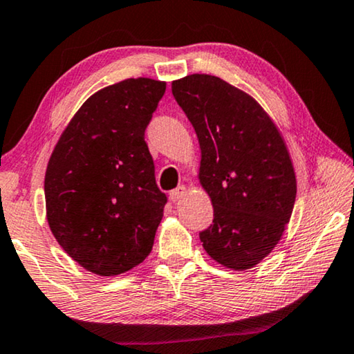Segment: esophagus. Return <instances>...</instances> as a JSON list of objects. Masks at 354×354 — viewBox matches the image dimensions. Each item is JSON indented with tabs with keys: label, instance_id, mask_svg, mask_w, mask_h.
<instances>
[{
	"label": "esophagus",
	"instance_id": "1",
	"mask_svg": "<svg viewBox=\"0 0 354 354\" xmlns=\"http://www.w3.org/2000/svg\"><path fill=\"white\" fill-rule=\"evenodd\" d=\"M186 192H187L186 186H178L176 189H173V191L170 192L171 201H173V202H179L184 196H186Z\"/></svg>",
	"mask_w": 354,
	"mask_h": 354
}]
</instances>
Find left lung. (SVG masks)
<instances>
[{
  "instance_id": "8db88e82",
  "label": "left lung",
  "mask_w": 354,
  "mask_h": 354,
  "mask_svg": "<svg viewBox=\"0 0 354 354\" xmlns=\"http://www.w3.org/2000/svg\"><path fill=\"white\" fill-rule=\"evenodd\" d=\"M171 91L196 129L198 181L213 205L202 245L229 270H250L277 245L293 212L297 178L286 141L265 109L225 80L192 73Z\"/></svg>"
}]
</instances>
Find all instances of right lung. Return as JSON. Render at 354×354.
I'll use <instances>...</instances> for the list:
<instances>
[{
    "mask_svg": "<svg viewBox=\"0 0 354 354\" xmlns=\"http://www.w3.org/2000/svg\"><path fill=\"white\" fill-rule=\"evenodd\" d=\"M167 83L128 78L94 93L49 157L46 218L68 257L97 276L123 274L151 253L167 196L144 131Z\"/></svg>",
    "mask_w": 354,
    "mask_h": 354,
    "instance_id": "1",
    "label": "right lung"
}]
</instances>
